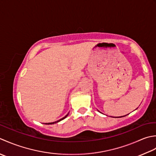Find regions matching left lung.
Instances as JSON below:
<instances>
[{
	"instance_id": "obj_1",
	"label": "left lung",
	"mask_w": 156,
	"mask_h": 156,
	"mask_svg": "<svg viewBox=\"0 0 156 156\" xmlns=\"http://www.w3.org/2000/svg\"><path fill=\"white\" fill-rule=\"evenodd\" d=\"M123 116H120V117H123ZM120 117H114V118H120Z\"/></svg>"
}]
</instances>
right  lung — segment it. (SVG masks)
Segmentation results:
<instances>
[{"instance_id":"obj_1","label":"right lung","mask_w":156,"mask_h":156,"mask_svg":"<svg viewBox=\"0 0 156 156\" xmlns=\"http://www.w3.org/2000/svg\"><path fill=\"white\" fill-rule=\"evenodd\" d=\"M69 115V113L66 114V115L65 116V117H63V118H62L61 119H60V120H57V121H55V122H48V123H45V125H53V124H55V123H57V122H60V120H63V119H65L66 116H67Z\"/></svg>"}]
</instances>
